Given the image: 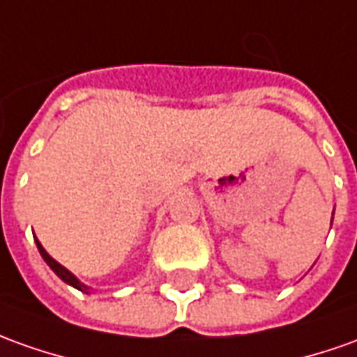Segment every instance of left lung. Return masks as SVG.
Returning a JSON list of instances; mask_svg holds the SVG:
<instances>
[{
    "instance_id": "8db88e82",
    "label": "left lung",
    "mask_w": 357,
    "mask_h": 357,
    "mask_svg": "<svg viewBox=\"0 0 357 357\" xmlns=\"http://www.w3.org/2000/svg\"><path fill=\"white\" fill-rule=\"evenodd\" d=\"M333 215H334V213H333ZM331 225H333V221H331Z\"/></svg>"
}]
</instances>
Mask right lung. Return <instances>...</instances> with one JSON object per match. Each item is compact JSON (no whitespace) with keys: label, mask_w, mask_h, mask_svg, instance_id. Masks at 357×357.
Returning <instances> with one entry per match:
<instances>
[{"label":"right lung","mask_w":357,"mask_h":357,"mask_svg":"<svg viewBox=\"0 0 357 357\" xmlns=\"http://www.w3.org/2000/svg\"><path fill=\"white\" fill-rule=\"evenodd\" d=\"M34 243H36V247H38V252H40V257L44 258V262H46V264H48L52 270H54V274H56V276L60 278V280H63V282H66L68 286L75 287V289H79V291H83V294H89V287L85 286L83 282H79V280H77V276H75V274H71L68 268L61 266L58 260H54V258H52L50 255L46 252V249H44L43 245H40V241L34 239Z\"/></svg>","instance_id":"add662e5"}]
</instances>
